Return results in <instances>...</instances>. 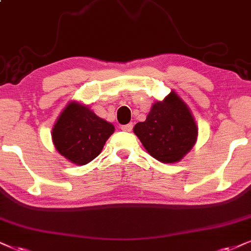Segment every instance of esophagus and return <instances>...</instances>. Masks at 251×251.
<instances>
[{"instance_id": "34e87169", "label": "esophagus", "mask_w": 251, "mask_h": 251, "mask_svg": "<svg viewBox=\"0 0 251 251\" xmlns=\"http://www.w3.org/2000/svg\"><path fill=\"white\" fill-rule=\"evenodd\" d=\"M120 128H122L123 131H125V132H131L132 128H133V125H132V124H127V125H123Z\"/></svg>"}]
</instances>
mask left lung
<instances>
[{
  "instance_id": "8db88e82",
  "label": "left lung",
  "mask_w": 251,
  "mask_h": 251,
  "mask_svg": "<svg viewBox=\"0 0 251 251\" xmlns=\"http://www.w3.org/2000/svg\"><path fill=\"white\" fill-rule=\"evenodd\" d=\"M146 151L163 163L178 162L195 146L198 127L189 106L171 91L151 106L145 122L133 128Z\"/></svg>"
}]
</instances>
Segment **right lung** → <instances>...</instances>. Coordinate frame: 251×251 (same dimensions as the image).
Masks as SVG:
<instances>
[{
	"label": "right lung",
	"instance_id": "1",
	"mask_svg": "<svg viewBox=\"0 0 251 251\" xmlns=\"http://www.w3.org/2000/svg\"><path fill=\"white\" fill-rule=\"evenodd\" d=\"M115 126L95 115L89 106L71 102L52 129L54 147L72 163L84 166L100 154Z\"/></svg>",
	"mask_w": 251,
	"mask_h": 251
}]
</instances>
